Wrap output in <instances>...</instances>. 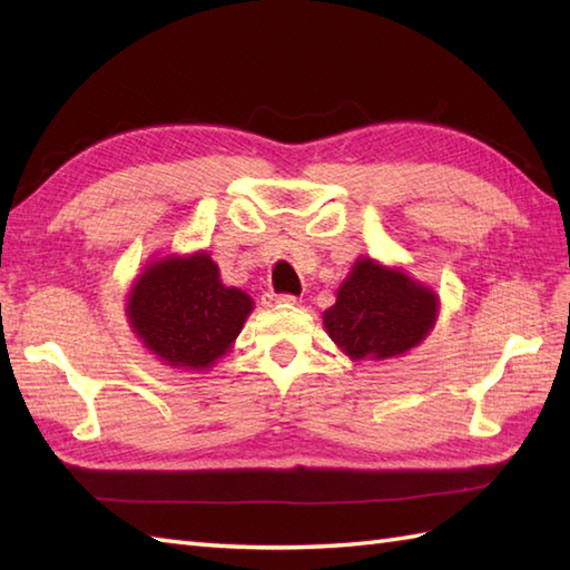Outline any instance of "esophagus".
I'll use <instances>...</instances> for the list:
<instances>
[{
	"instance_id": "1",
	"label": "esophagus",
	"mask_w": 570,
	"mask_h": 570,
	"mask_svg": "<svg viewBox=\"0 0 570 570\" xmlns=\"http://www.w3.org/2000/svg\"><path fill=\"white\" fill-rule=\"evenodd\" d=\"M264 306H278V304H292V306H296L298 304V298L296 296H288V294H264Z\"/></svg>"
}]
</instances>
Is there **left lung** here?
<instances>
[{
	"mask_svg": "<svg viewBox=\"0 0 570 570\" xmlns=\"http://www.w3.org/2000/svg\"><path fill=\"white\" fill-rule=\"evenodd\" d=\"M439 294L404 266L360 257L323 313L325 333L343 355L390 360L421 345L439 321Z\"/></svg>",
	"mask_w": 570,
	"mask_h": 570,
	"instance_id": "left-lung-1",
	"label": "left lung"
}]
</instances>
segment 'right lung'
Masks as SVG:
<instances>
[{
    "label": "right lung",
    "mask_w": 570,
    "mask_h": 570,
    "mask_svg": "<svg viewBox=\"0 0 570 570\" xmlns=\"http://www.w3.org/2000/svg\"><path fill=\"white\" fill-rule=\"evenodd\" d=\"M127 321L137 341L174 370H210L235 345L254 311L249 294L225 286L208 252L166 254L135 276Z\"/></svg>",
    "instance_id": "add662e5"
}]
</instances>
